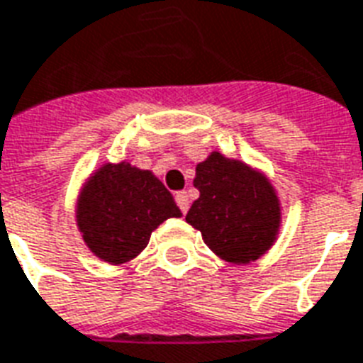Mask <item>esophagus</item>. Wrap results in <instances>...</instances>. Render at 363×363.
I'll use <instances>...</instances> for the list:
<instances>
[{"label": "esophagus", "instance_id": "obj_1", "mask_svg": "<svg viewBox=\"0 0 363 363\" xmlns=\"http://www.w3.org/2000/svg\"><path fill=\"white\" fill-rule=\"evenodd\" d=\"M175 201H177V206H179V209H181L182 213L188 211V207H190V200H188L186 192H177Z\"/></svg>", "mask_w": 363, "mask_h": 363}]
</instances>
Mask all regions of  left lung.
I'll return each mask as SVG.
<instances>
[{
	"instance_id": "1",
	"label": "left lung",
	"mask_w": 363,
	"mask_h": 363,
	"mask_svg": "<svg viewBox=\"0 0 363 363\" xmlns=\"http://www.w3.org/2000/svg\"><path fill=\"white\" fill-rule=\"evenodd\" d=\"M194 186L200 198L186 213V223L201 232L215 255L247 264L272 247L280 234L281 207L262 171L215 150L196 165Z\"/></svg>"
}]
</instances>
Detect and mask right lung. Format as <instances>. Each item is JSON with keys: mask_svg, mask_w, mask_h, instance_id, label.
<instances>
[{"mask_svg": "<svg viewBox=\"0 0 363 363\" xmlns=\"http://www.w3.org/2000/svg\"><path fill=\"white\" fill-rule=\"evenodd\" d=\"M181 215L163 182L129 162L101 165L83 182L76 201L83 242L108 264L135 259L163 220Z\"/></svg>", "mask_w": 363, "mask_h": 363, "instance_id": "right-lung-1", "label": "right lung"}]
</instances>
